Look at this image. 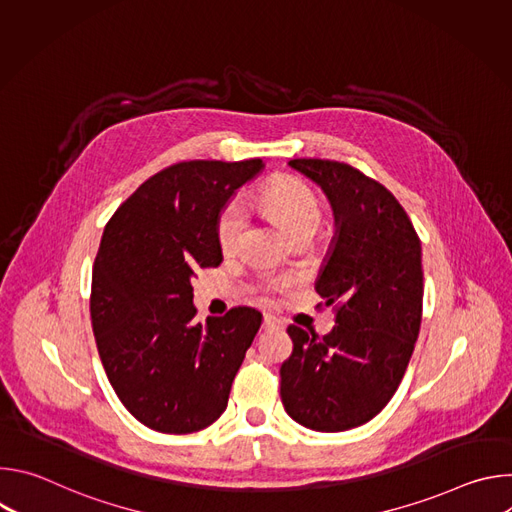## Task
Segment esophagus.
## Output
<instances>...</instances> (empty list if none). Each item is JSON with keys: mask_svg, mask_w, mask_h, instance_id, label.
<instances>
[{"mask_svg": "<svg viewBox=\"0 0 512 512\" xmlns=\"http://www.w3.org/2000/svg\"><path fill=\"white\" fill-rule=\"evenodd\" d=\"M263 328H265V330L281 328V320H277L273 314H265V316H263Z\"/></svg>", "mask_w": 512, "mask_h": 512, "instance_id": "esophagus-1", "label": "esophagus"}]
</instances>
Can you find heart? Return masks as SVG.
<instances>
[{
    "label": "heart",
    "instance_id": "obj_1",
    "mask_svg": "<svg viewBox=\"0 0 512 512\" xmlns=\"http://www.w3.org/2000/svg\"><path fill=\"white\" fill-rule=\"evenodd\" d=\"M261 204L277 218L279 225L296 235L300 231H314L322 223V202L318 194L300 178L277 176L269 180L261 190ZM247 227L245 204L235 198L218 214L216 235L225 251L237 247Z\"/></svg>",
    "mask_w": 512,
    "mask_h": 512
}]
</instances>
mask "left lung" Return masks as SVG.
Here are the masks:
<instances>
[{"label":"left lung","mask_w":512,"mask_h":512,"mask_svg":"<svg viewBox=\"0 0 512 512\" xmlns=\"http://www.w3.org/2000/svg\"><path fill=\"white\" fill-rule=\"evenodd\" d=\"M316 182L334 212L336 233L316 279L330 334L291 324L294 352L281 364V403L314 431H346L371 421L395 395L421 326V243L397 198L356 168L291 160Z\"/></svg>","instance_id":"1"}]
</instances>
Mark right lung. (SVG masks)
<instances>
[{
	"instance_id": "obj_1",
	"label": "right lung",
	"mask_w": 512,
	"mask_h": 512,
	"mask_svg": "<svg viewBox=\"0 0 512 512\" xmlns=\"http://www.w3.org/2000/svg\"><path fill=\"white\" fill-rule=\"evenodd\" d=\"M263 160L180 162L145 180L111 216L93 265L91 322L125 409L162 433H192L227 409L261 312L196 324L192 277L218 267V214Z\"/></svg>"
}]
</instances>
